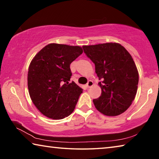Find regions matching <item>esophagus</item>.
I'll return each instance as SVG.
<instances>
[{"mask_svg":"<svg viewBox=\"0 0 159 159\" xmlns=\"http://www.w3.org/2000/svg\"><path fill=\"white\" fill-rule=\"evenodd\" d=\"M93 85V82L92 81V80H89V81L87 83V84H86V87L90 88V87H92Z\"/></svg>","mask_w":159,"mask_h":159,"instance_id":"obj_1","label":"esophagus"}]
</instances>
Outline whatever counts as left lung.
Listing matches in <instances>:
<instances>
[{"instance_id":"8db88e82","label":"left lung","mask_w":159,"mask_h":159,"mask_svg":"<svg viewBox=\"0 0 159 159\" xmlns=\"http://www.w3.org/2000/svg\"><path fill=\"white\" fill-rule=\"evenodd\" d=\"M83 50L95 65L101 80L102 93L93 99L102 114L115 116L127 110L135 98L139 75L133 59L124 47L116 43L84 45Z\"/></svg>"}]
</instances>
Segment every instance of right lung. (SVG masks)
<instances>
[{"label":"right lung","mask_w":159,"mask_h":159,"mask_svg":"<svg viewBox=\"0 0 159 159\" xmlns=\"http://www.w3.org/2000/svg\"><path fill=\"white\" fill-rule=\"evenodd\" d=\"M83 53L79 46L50 43L37 53L28 71L29 95L43 114L62 119L74 111L83 89L70 83V64Z\"/></svg>","instance_id":"add662e5"}]
</instances>
